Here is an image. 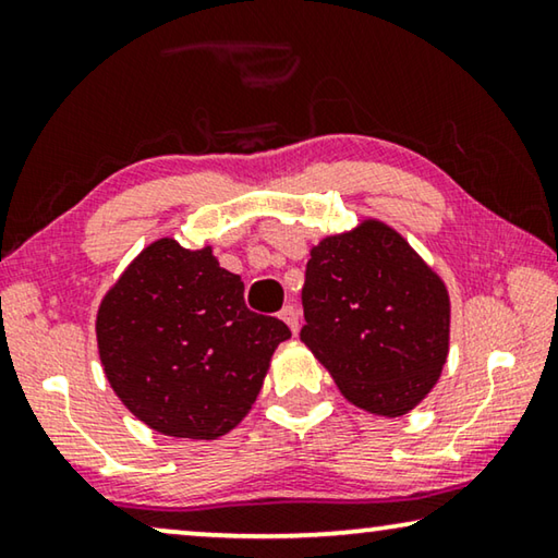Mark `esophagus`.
<instances>
[{"mask_svg":"<svg viewBox=\"0 0 558 558\" xmlns=\"http://www.w3.org/2000/svg\"><path fill=\"white\" fill-rule=\"evenodd\" d=\"M280 320L286 323V325L290 327V330H293V335L300 332V315H298V311H295L293 305L282 307V311H280Z\"/></svg>","mask_w":558,"mask_h":558,"instance_id":"1","label":"esophagus"}]
</instances>
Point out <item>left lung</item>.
<instances>
[{
	"label": "left lung",
	"mask_w": 558,
	"mask_h": 558,
	"mask_svg": "<svg viewBox=\"0 0 558 558\" xmlns=\"http://www.w3.org/2000/svg\"><path fill=\"white\" fill-rule=\"evenodd\" d=\"M303 307L300 340L360 410L402 417L437 385L449 355V290L392 226L362 218L313 245Z\"/></svg>",
	"instance_id": "1"
}]
</instances>
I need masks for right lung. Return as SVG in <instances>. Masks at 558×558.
I'll return each mask as SVG.
<instances>
[{
	"label": "right lung",
	"instance_id": "right-lung-1",
	"mask_svg": "<svg viewBox=\"0 0 558 558\" xmlns=\"http://www.w3.org/2000/svg\"><path fill=\"white\" fill-rule=\"evenodd\" d=\"M243 290L210 245L191 251L158 238L104 295L96 313L104 375L146 427L218 439L251 412L290 330L247 311Z\"/></svg>",
	"mask_w": 558,
	"mask_h": 558
}]
</instances>
